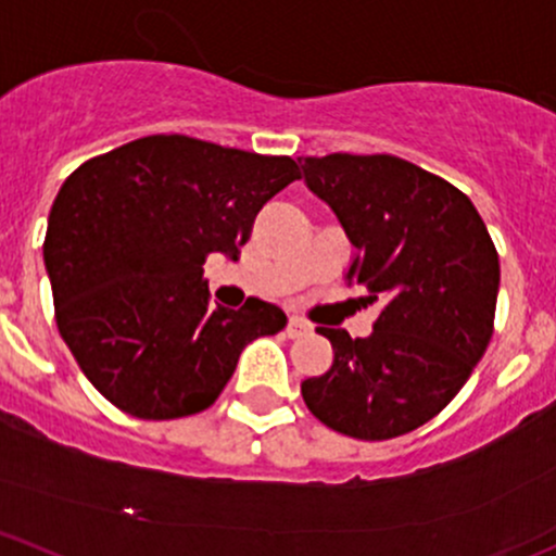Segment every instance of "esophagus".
Listing matches in <instances>:
<instances>
[{
	"instance_id": "esophagus-1",
	"label": "esophagus",
	"mask_w": 556,
	"mask_h": 556,
	"mask_svg": "<svg viewBox=\"0 0 556 556\" xmlns=\"http://www.w3.org/2000/svg\"><path fill=\"white\" fill-rule=\"evenodd\" d=\"M308 330H312V327H308L306 319H301V317H290L288 327H285L288 338H301V336H306Z\"/></svg>"
}]
</instances>
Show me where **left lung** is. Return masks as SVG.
Returning a JSON list of instances; mask_svg holds the SVG:
<instances>
[{
	"instance_id": "obj_1",
	"label": "left lung",
	"mask_w": 556,
	"mask_h": 556,
	"mask_svg": "<svg viewBox=\"0 0 556 556\" xmlns=\"http://www.w3.org/2000/svg\"><path fill=\"white\" fill-rule=\"evenodd\" d=\"M301 170L352 242L346 285L381 301L370 336L319 327L332 365L301 381L303 402L356 440L407 434L458 394L488 349L493 239L464 191L396 156H303Z\"/></svg>"
}]
</instances>
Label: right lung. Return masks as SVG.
I'll use <instances>...</instances> for the list:
<instances>
[{
	"instance_id": "add662e5",
	"label": "right lung",
	"mask_w": 556,
	"mask_h": 556,
	"mask_svg": "<svg viewBox=\"0 0 556 556\" xmlns=\"http://www.w3.org/2000/svg\"><path fill=\"white\" fill-rule=\"evenodd\" d=\"M301 178L290 156L149 136L85 162L52 202L45 268L81 372L119 410L184 418L213 405L250 341L285 312L207 301L204 258L237 261L255 215Z\"/></svg>"
}]
</instances>
